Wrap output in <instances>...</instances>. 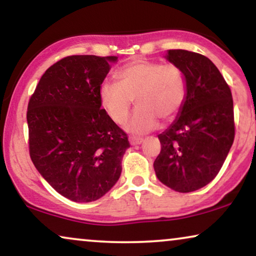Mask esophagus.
I'll list each match as a JSON object with an SVG mask.
<instances>
[{"instance_id": "34e87169", "label": "esophagus", "mask_w": 256, "mask_h": 256, "mask_svg": "<svg viewBox=\"0 0 256 256\" xmlns=\"http://www.w3.org/2000/svg\"><path fill=\"white\" fill-rule=\"evenodd\" d=\"M128 142H130L131 145H140L142 142V138H137V137H130L128 138Z\"/></svg>"}]
</instances>
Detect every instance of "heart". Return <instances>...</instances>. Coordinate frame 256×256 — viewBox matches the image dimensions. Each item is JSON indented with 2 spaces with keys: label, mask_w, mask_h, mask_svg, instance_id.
I'll list each match as a JSON object with an SVG mask.
<instances>
[{
  "label": "heart",
  "mask_w": 256,
  "mask_h": 256,
  "mask_svg": "<svg viewBox=\"0 0 256 256\" xmlns=\"http://www.w3.org/2000/svg\"><path fill=\"white\" fill-rule=\"evenodd\" d=\"M117 83L104 82L98 88L100 103L116 124L128 118L131 105H138L126 130L134 134L152 131L159 119L168 122L182 108L187 94L186 78L174 64L137 60L116 72Z\"/></svg>",
  "instance_id": "heart-1"
}]
</instances>
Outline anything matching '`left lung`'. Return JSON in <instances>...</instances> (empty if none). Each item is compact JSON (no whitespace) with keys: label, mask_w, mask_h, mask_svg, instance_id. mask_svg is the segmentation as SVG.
<instances>
[{"label":"left lung","mask_w":256,"mask_h":256,"mask_svg":"<svg viewBox=\"0 0 256 256\" xmlns=\"http://www.w3.org/2000/svg\"><path fill=\"white\" fill-rule=\"evenodd\" d=\"M165 58L182 70L187 94L176 120L158 136L162 151L153 168L165 186L193 192L216 178L233 144V98L206 56L178 49L168 50Z\"/></svg>","instance_id":"obj_1"}]
</instances>
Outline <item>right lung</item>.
<instances>
[{
  "label": "right lung",
  "mask_w": 256,
  "mask_h": 256,
  "mask_svg": "<svg viewBox=\"0 0 256 256\" xmlns=\"http://www.w3.org/2000/svg\"><path fill=\"white\" fill-rule=\"evenodd\" d=\"M118 57L76 54L48 69L26 112L29 152L40 174L74 202H90L118 182L128 136L100 108L98 88Z\"/></svg>",
  "instance_id": "obj_1"
}]
</instances>
